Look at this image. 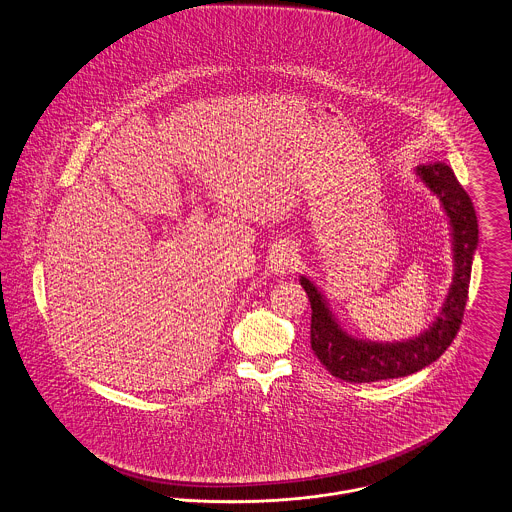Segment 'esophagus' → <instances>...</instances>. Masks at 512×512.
<instances>
[{
  "mask_svg": "<svg viewBox=\"0 0 512 512\" xmlns=\"http://www.w3.org/2000/svg\"><path fill=\"white\" fill-rule=\"evenodd\" d=\"M300 265V259H298V251L294 245H278L271 255V269L276 274H290L292 271H296Z\"/></svg>",
  "mask_w": 512,
  "mask_h": 512,
  "instance_id": "34e87169",
  "label": "esophagus"
}]
</instances>
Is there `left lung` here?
<instances>
[{
  "label": "left lung",
  "instance_id": "8db88e82",
  "mask_svg": "<svg viewBox=\"0 0 512 512\" xmlns=\"http://www.w3.org/2000/svg\"><path fill=\"white\" fill-rule=\"evenodd\" d=\"M418 176L441 199L451 218L454 278L451 292L433 327L414 340L396 344L363 342L348 336L334 321L321 292L301 276L311 303V348L331 375L346 383H373L406 377L441 358L462 325L468 301L472 259L478 245V218L474 203L445 162L418 166Z\"/></svg>",
  "mask_w": 512,
  "mask_h": 512
}]
</instances>
